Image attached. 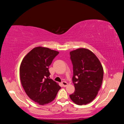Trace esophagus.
Here are the masks:
<instances>
[{
  "mask_svg": "<svg viewBox=\"0 0 124 124\" xmlns=\"http://www.w3.org/2000/svg\"><path fill=\"white\" fill-rule=\"evenodd\" d=\"M62 84L63 85L64 87H66L67 85H68V83H67L66 81H62Z\"/></svg>",
  "mask_w": 124,
  "mask_h": 124,
  "instance_id": "34e87169",
  "label": "esophagus"
}]
</instances>
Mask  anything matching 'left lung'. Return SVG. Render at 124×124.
<instances>
[{"mask_svg": "<svg viewBox=\"0 0 124 124\" xmlns=\"http://www.w3.org/2000/svg\"><path fill=\"white\" fill-rule=\"evenodd\" d=\"M73 66L72 80L75 91L70 99L79 106L92 102L97 95L103 78V68L90 50L79 48L70 52Z\"/></svg>", "mask_w": 124, "mask_h": 124, "instance_id": "8db88e82", "label": "left lung"}]
</instances>
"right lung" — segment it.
Here are the masks:
<instances>
[{
  "label": "right lung",
  "mask_w": 124,
  "mask_h": 124,
  "mask_svg": "<svg viewBox=\"0 0 124 124\" xmlns=\"http://www.w3.org/2000/svg\"><path fill=\"white\" fill-rule=\"evenodd\" d=\"M59 53L47 47H34L23 58L20 67L22 87L27 96L40 105L54 101L61 87L49 78V66Z\"/></svg>",
  "instance_id": "obj_1"
}]
</instances>
